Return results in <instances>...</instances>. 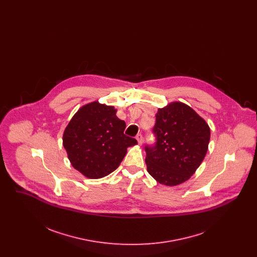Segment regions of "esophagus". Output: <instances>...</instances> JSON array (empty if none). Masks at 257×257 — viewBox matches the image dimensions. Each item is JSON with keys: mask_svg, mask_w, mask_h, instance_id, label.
I'll list each match as a JSON object with an SVG mask.
<instances>
[{"mask_svg": "<svg viewBox=\"0 0 257 257\" xmlns=\"http://www.w3.org/2000/svg\"><path fill=\"white\" fill-rule=\"evenodd\" d=\"M136 140L138 141V143H139V145H140V146L143 144V136H142V135H137V136H136Z\"/></svg>", "mask_w": 257, "mask_h": 257, "instance_id": "obj_1", "label": "esophagus"}]
</instances>
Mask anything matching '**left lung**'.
I'll return each instance as SVG.
<instances>
[{
  "instance_id": "8db88e82",
  "label": "left lung",
  "mask_w": 257,
  "mask_h": 257,
  "mask_svg": "<svg viewBox=\"0 0 257 257\" xmlns=\"http://www.w3.org/2000/svg\"><path fill=\"white\" fill-rule=\"evenodd\" d=\"M156 143L146 147L148 173L160 184L176 186L196 172L207 152L210 128L190 106L172 102L158 110Z\"/></svg>"
}]
</instances>
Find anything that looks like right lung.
I'll use <instances>...</instances> for the list:
<instances>
[{
	"mask_svg": "<svg viewBox=\"0 0 257 257\" xmlns=\"http://www.w3.org/2000/svg\"><path fill=\"white\" fill-rule=\"evenodd\" d=\"M115 113L113 106L88 103L74 114L63 132L68 159L87 178H102L115 171L127 148L138 144L124 135L126 124Z\"/></svg>",
	"mask_w": 257,
	"mask_h": 257,
	"instance_id": "right-lung-1",
	"label": "right lung"
}]
</instances>
